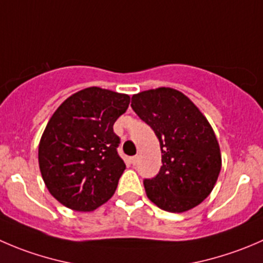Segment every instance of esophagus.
Listing matches in <instances>:
<instances>
[{
    "label": "esophagus",
    "instance_id": "esophagus-1",
    "mask_svg": "<svg viewBox=\"0 0 263 263\" xmlns=\"http://www.w3.org/2000/svg\"><path fill=\"white\" fill-rule=\"evenodd\" d=\"M137 159H139V158H137L136 155H135V157H131L129 158V163H131L132 165H135L137 163Z\"/></svg>",
    "mask_w": 263,
    "mask_h": 263
}]
</instances>
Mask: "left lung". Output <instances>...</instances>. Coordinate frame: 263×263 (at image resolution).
Returning <instances> with one entry per match:
<instances>
[{
  "mask_svg": "<svg viewBox=\"0 0 263 263\" xmlns=\"http://www.w3.org/2000/svg\"><path fill=\"white\" fill-rule=\"evenodd\" d=\"M131 106L154 131L162 150L158 175L144 180L147 198L173 213L200 204L221 171L220 146L205 117L190 99L168 87L134 95Z\"/></svg>",
  "mask_w": 263,
  "mask_h": 263,
  "instance_id": "1",
  "label": "left lung"
}]
</instances>
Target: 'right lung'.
I'll list each match as a JSON object with an SVG mask.
<instances>
[{
    "mask_svg": "<svg viewBox=\"0 0 263 263\" xmlns=\"http://www.w3.org/2000/svg\"><path fill=\"white\" fill-rule=\"evenodd\" d=\"M129 96L90 87L64 101L46 126L38 147L42 178L56 200L91 212L108 202L126 170L113 131Z\"/></svg>",
    "mask_w": 263,
    "mask_h": 263,
    "instance_id": "right-lung-1",
    "label": "right lung"
}]
</instances>
